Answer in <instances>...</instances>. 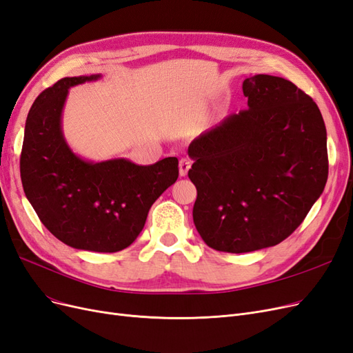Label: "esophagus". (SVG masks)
<instances>
[{
    "label": "esophagus",
    "instance_id": "1",
    "mask_svg": "<svg viewBox=\"0 0 353 353\" xmlns=\"http://www.w3.org/2000/svg\"><path fill=\"white\" fill-rule=\"evenodd\" d=\"M191 168V161L188 157H182L179 161V175L181 176H185L188 174V169Z\"/></svg>",
    "mask_w": 353,
    "mask_h": 353
}]
</instances>
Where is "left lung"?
<instances>
[{"instance_id": "1", "label": "left lung", "mask_w": 353, "mask_h": 353, "mask_svg": "<svg viewBox=\"0 0 353 353\" xmlns=\"http://www.w3.org/2000/svg\"><path fill=\"white\" fill-rule=\"evenodd\" d=\"M248 108L194 139L192 219L210 248L277 245L303 222L329 175L320 109L292 81L257 74L242 83Z\"/></svg>"}]
</instances>
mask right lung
I'll list each match as a JSON object with an SVG mask.
<instances>
[{
    "label": "right lung",
    "instance_id": "add662e5",
    "mask_svg": "<svg viewBox=\"0 0 353 353\" xmlns=\"http://www.w3.org/2000/svg\"><path fill=\"white\" fill-rule=\"evenodd\" d=\"M99 74L65 77L33 102L24 127L20 176L24 194L50 232L86 251L117 252L136 241L152 204L178 178V159L141 166L127 159L88 162L61 130L68 89Z\"/></svg>",
    "mask_w": 353,
    "mask_h": 353
}]
</instances>
